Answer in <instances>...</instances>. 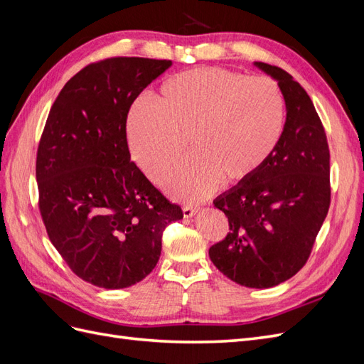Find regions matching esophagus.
<instances>
[{
  "label": "esophagus",
  "mask_w": 364,
  "mask_h": 364,
  "mask_svg": "<svg viewBox=\"0 0 364 364\" xmlns=\"http://www.w3.org/2000/svg\"><path fill=\"white\" fill-rule=\"evenodd\" d=\"M183 217L185 218H191L197 214V211H199V208H194V206H183Z\"/></svg>",
  "instance_id": "esophagus-1"
}]
</instances>
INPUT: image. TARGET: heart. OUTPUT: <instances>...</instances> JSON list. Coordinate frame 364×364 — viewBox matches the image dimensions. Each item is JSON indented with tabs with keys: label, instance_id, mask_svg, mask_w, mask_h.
Returning a JSON list of instances; mask_svg holds the SVG:
<instances>
[{
	"label": "heart",
	"instance_id": "obj_1",
	"mask_svg": "<svg viewBox=\"0 0 364 364\" xmlns=\"http://www.w3.org/2000/svg\"><path fill=\"white\" fill-rule=\"evenodd\" d=\"M285 105L278 85L222 68H196L173 75L156 105L130 109L127 139L132 155L151 181L186 149L194 155L164 178L174 199L199 202L225 181L237 185L255 176L277 149Z\"/></svg>",
	"mask_w": 364,
	"mask_h": 364
}]
</instances>
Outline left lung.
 I'll list each match as a JSON object with an SVG mask.
<instances>
[{"label":"left lung","instance_id":"left-lung-1","mask_svg":"<svg viewBox=\"0 0 364 364\" xmlns=\"http://www.w3.org/2000/svg\"><path fill=\"white\" fill-rule=\"evenodd\" d=\"M253 65L278 82L287 117L259 171L214 200L229 220V232L209 249V258L230 281L270 289L304 267L323 225L331 199L329 149L304 87L278 67Z\"/></svg>","mask_w":364,"mask_h":364}]
</instances>
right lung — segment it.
<instances>
[{
	"instance_id": "right-lung-1",
	"label": "right lung",
	"mask_w": 364,
	"mask_h": 364,
	"mask_svg": "<svg viewBox=\"0 0 364 364\" xmlns=\"http://www.w3.org/2000/svg\"><path fill=\"white\" fill-rule=\"evenodd\" d=\"M171 60L112 58L62 87L36 158L39 209L53 246L83 281L126 289L161 257L162 232L183 217L130 161L126 121Z\"/></svg>"
}]
</instances>
